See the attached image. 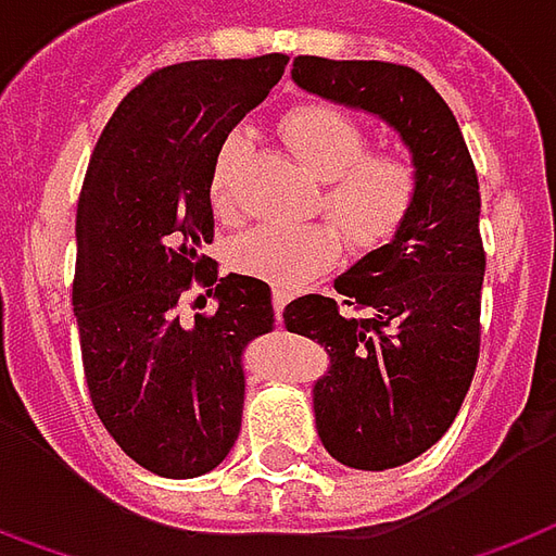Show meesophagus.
I'll return each mask as SVG.
<instances>
[{
  "label": "esophagus",
  "instance_id": "1",
  "mask_svg": "<svg viewBox=\"0 0 556 556\" xmlns=\"http://www.w3.org/2000/svg\"><path fill=\"white\" fill-rule=\"evenodd\" d=\"M291 301V291L289 289H274V309H277V316L286 309V304Z\"/></svg>",
  "mask_w": 556,
  "mask_h": 556
}]
</instances>
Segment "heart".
Masks as SVG:
<instances>
[{
	"label": "heart",
	"mask_w": 556,
	"mask_h": 556,
	"mask_svg": "<svg viewBox=\"0 0 556 556\" xmlns=\"http://www.w3.org/2000/svg\"><path fill=\"white\" fill-rule=\"evenodd\" d=\"M291 153L321 186L313 201L340 225L349 247L372 252L388 247L413 219L421 198V165L409 150L370 147L367 123L328 102H301L279 119ZM247 131L228 129L211 162V201L223 219L238 213V170ZM340 235L331 223L258 225L231 243V267L274 286H301L337 262Z\"/></svg>",
	"instance_id": "heart-1"
}]
</instances>
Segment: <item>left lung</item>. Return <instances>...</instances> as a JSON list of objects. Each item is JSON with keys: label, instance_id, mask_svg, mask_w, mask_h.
I'll return each mask as SVG.
<instances>
[{"label": "left lung", "instance_id": "obj_1", "mask_svg": "<svg viewBox=\"0 0 556 556\" xmlns=\"http://www.w3.org/2000/svg\"><path fill=\"white\" fill-rule=\"evenodd\" d=\"M291 77L382 116L421 165V198L397 238L333 282L340 298L306 294L282 313L291 333L331 352L313 388L325 448L345 467L379 472L437 445L472 386L484 279L479 174L452 108L409 65L298 56Z\"/></svg>", "mask_w": 556, "mask_h": 556}]
</instances>
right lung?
<instances>
[{
  "label": "right lung",
  "instance_id": "add662e5",
  "mask_svg": "<svg viewBox=\"0 0 556 556\" xmlns=\"http://www.w3.org/2000/svg\"><path fill=\"white\" fill-rule=\"evenodd\" d=\"M286 53L156 68L108 119L77 201L75 304L92 409L165 479L219 467L240 433L247 352L277 328L270 286L228 274L213 243L216 143L265 99ZM213 314L186 317L189 290Z\"/></svg>",
  "mask_w": 556,
  "mask_h": 556
}]
</instances>
